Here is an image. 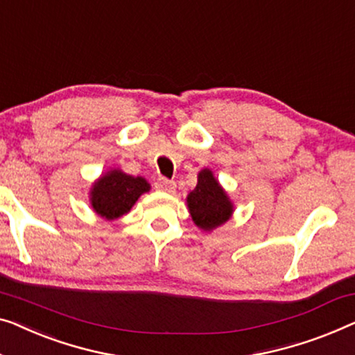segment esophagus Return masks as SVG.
Masks as SVG:
<instances>
[{"label":"esophagus","mask_w":355,"mask_h":355,"mask_svg":"<svg viewBox=\"0 0 355 355\" xmlns=\"http://www.w3.org/2000/svg\"><path fill=\"white\" fill-rule=\"evenodd\" d=\"M155 189L162 190V192H173L176 189V182L169 181L166 178H158L155 181Z\"/></svg>","instance_id":"1"}]
</instances>
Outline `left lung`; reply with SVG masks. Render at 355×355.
I'll return each instance as SVG.
<instances>
[{
    "label": "left lung",
    "mask_w": 355,
    "mask_h": 355,
    "mask_svg": "<svg viewBox=\"0 0 355 355\" xmlns=\"http://www.w3.org/2000/svg\"><path fill=\"white\" fill-rule=\"evenodd\" d=\"M187 205L193 223L203 230H211L224 224L234 211L229 197L209 169L200 171L198 184L189 193Z\"/></svg>",
    "instance_id": "8db88e82"
}]
</instances>
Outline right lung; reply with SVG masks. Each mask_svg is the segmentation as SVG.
I'll list each match as a JSON object with an SVG mask.
<instances>
[{
    "mask_svg": "<svg viewBox=\"0 0 355 355\" xmlns=\"http://www.w3.org/2000/svg\"><path fill=\"white\" fill-rule=\"evenodd\" d=\"M150 189L142 178L128 176L114 169L94 184L91 190V205L97 214L105 219H116L130 211L136 200Z\"/></svg>",
    "mask_w": 355,
    "mask_h": 355,
    "instance_id": "right-lung-1",
    "label": "right lung"
}]
</instances>
